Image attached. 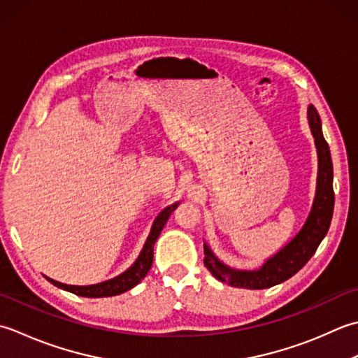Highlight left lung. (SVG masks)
I'll return each mask as SVG.
<instances>
[{
	"mask_svg": "<svg viewBox=\"0 0 358 358\" xmlns=\"http://www.w3.org/2000/svg\"><path fill=\"white\" fill-rule=\"evenodd\" d=\"M308 122L318 156L315 198H313L308 220L303 224L301 230L282 249L272 255L271 258L264 261V264L259 268H255V271H239V268L224 264L211 252L208 244L203 243V255H206L203 264L215 278L227 282L229 286L243 289H267L289 280L312 258V255L317 252L320 243L329 230L335 201L332 188L334 169L329 145L324 141L322 131V119H320L313 105H309L308 108Z\"/></svg>",
	"mask_w": 358,
	"mask_h": 358,
	"instance_id": "left-lung-1",
	"label": "left lung"
}]
</instances>
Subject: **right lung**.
I'll list each match as a JSON object with an SVG mask.
<instances>
[{"mask_svg":"<svg viewBox=\"0 0 358 358\" xmlns=\"http://www.w3.org/2000/svg\"><path fill=\"white\" fill-rule=\"evenodd\" d=\"M178 206H179V202H174V203H171V206H169L160 211L155 220V222H152V225H151L150 235H148L147 241H145L141 255H138L137 259L134 261V264L129 268H127L123 273L114 276V278L103 281V282L91 284V286H71V284L58 282L52 278H49V276H46V280L52 282L54 286L60 287L63 290H68L78 296H87V298L114 296V295H120V294H123V292H127L129 289H133L150 272L151 264H152V250H155V243L157 241L160 231H162L164 225L166 224V221H169L170 215L174 210H176Z\"/></svg>","mask_w":358,"mask_h":358,"instance_id":"obj_1","label":"right lung"}]
</instances>
